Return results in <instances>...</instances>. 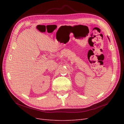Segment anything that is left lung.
I'll return each mask as SVG.
<instances>
[{
  "instance_id": "obj_1",
  "label": "left lung",
  "mask_w": 124,
  "mask_h": 124,
  "mask_svg": "<svg viewBox=\"0 0 124 124\" xmlns=\"http://www.w3.org/2000/svg\"><path fill=\"white\" fill-rule=\"evenodd\" d=\"M108 39H109V38H108Z\"/></svg>"
}]
</instances>
